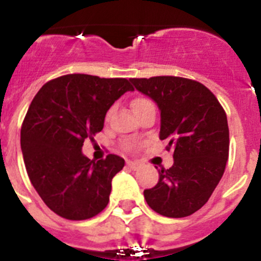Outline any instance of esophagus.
Instances as JSON below:
<instances>
[{"instance_id":"esophagus-1","label":"esophagus","mask_w":261,"mask_h":261,"mask_svg":"<svg viewBox=\"0 0 261 261\" xmlns=\"http://www.w3.org/2000/svg\"><path fill=\"white\" fill-rule=\"evenodd\" d=\"M126 166H128L129 168H130V170H138V168H140V163L138 162H133V161H129V162H126Z\"/></svg>"}]
</instances>
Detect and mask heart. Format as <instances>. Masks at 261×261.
I'll return each instance as SVG.
<instances>
[{
  "instance_id": "heart-1",
  "label": "heart",
  "mask_w": 261,
  "mask_h": 261,
  "mask_svg": "<svg viewBox=\"0 0 261 261\" xmlns=\"http://www.w3.org/2000/svg\"><path fill=\"white\" fill-rule=\"evenodd\" d=\"M150 103L151 102L149 100V99L142 98V96H138V98H135L132 100V108H133V111H136V110H138V108L144 107V106L150 105Z\"/></svg>"
}]
</instances>
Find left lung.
<instances>
[{"instance_id":"left-lung-1","label":"left lung","mask_w":261,"mask_h":261,"mask_svg":"<svg viewBox=\"0 0 261 261\" xmlns=\"http://www.w3.org/2000/svg\"><path fill=\"white\" fill-rule=\"evenodd\" d=\"M161 110L159 138L174 150V165L161 168L155 187L145 190L147 205L171 218L193 214L206 204L229 158L226 112L208 87L188 78H130Z\"/></svg>"}]
</instances>
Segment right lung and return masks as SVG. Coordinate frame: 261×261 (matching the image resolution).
I'll use <instances>...</instances> for the list:
<instances>
[{
  "label": "right lung",
  "instance_id": "1",
  "mask_svg": "<svg viewBox=\"0 0 261 261\" xmlns=\"http://www.w3.org/2000/svg\"><path fill=\"white\" fill-rule=\"evenodd\" d=\"M132 90L125 78L66 74L47 82L32 99L20 147L32 186L57 216L89 220L107 206L112 177L125 162L115 154L95 162L82 146L102 130L115 100Z\"/></svg>",
  "mask_w": 261,
  "mask_h": 261
}]
</instances>
